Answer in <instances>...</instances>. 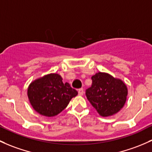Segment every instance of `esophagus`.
<instances>
[{
    "instance_id": "obj_1",
    "label": "esophagus",
    "mask_w": 152,
    "mask_h": 152,
    "mask_svg": "<svg viewBox=\"0 0 152 152\" xmlns=\"http://www.w3.org/2000/svg\"><path fill=\"white\" fill-rule=\"evenodd\" d=\"M78 92H79V95H83V94H84V89H83L82 88L79 89V90H78Z\"/></svg>"
}]
</instances>
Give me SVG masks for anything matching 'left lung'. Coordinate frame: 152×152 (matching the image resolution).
I'll list each match as a JSON object with an SVG mask.
<instances>
[{
  "label": "left lung",
  "mask_w": 152,
  "mask_h": 152,
  "mask_svg": "<svg viewBox=\"0 0 152 152\" xmlns=\"http://www.w3.org/2000/svg\"><path fill=\"white\" fill-rule=\"evenodd\" d=\"M92 85L86 89V96L102 116L117 113L124 106L127 95L125 84L108 73H95L92 76Z\"/></svg>",
  "instance_id": "obj_1"
}]
</instances>
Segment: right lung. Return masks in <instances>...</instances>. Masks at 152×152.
<instances>
[{"label":"right lung","instance_id":"obj_1","mask_svg":"<svg viewBox=\"0 0 152 152\" xmlns=\"http://www.w3.org/2000/svg\"><path fill=\"white\" fill-rule=\"evenodd\" d=\"M78 92L68 83L63 82L56 73L47 75L30 84L28 98L33 108L40 114L55 116L67 107Z\"/></svg>","mask_w":152,"mask_h":152}]
</instances>
